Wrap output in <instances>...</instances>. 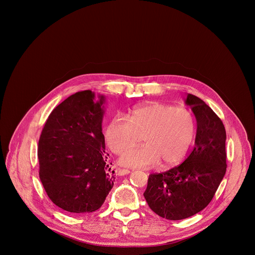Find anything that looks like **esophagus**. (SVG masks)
Segmentation results:
<instances>
[{"mask_svg": "<svg viewBox=\"0 0 255 255\" xmlns=\"http://www.w3.org/2000/svg\"><path fill=\"white\" fill-rule=\"evenodd\" d=\"M116 172H117L118 175H126V174H128L130 172V170L124 169V168H119V169L116 170Z\"/></svg>", "mask_w": 255, "mask_h": 255, "instance_id": "obj_1", "label": "esophagus"}]
</instances>
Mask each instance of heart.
<instances>
[{"instance_id": "heart-1", "label": "heart", "mask_w": 255, "mask_h": 255, "mask_svg": "<svg viewBox=\"0 0 255 255\" xmlns=\"http://www.w3.org/2000/svg\"><path fill=\"white\" fill-rule=\"evenodd\" d=\"M196 124L192 113L184 108L163 103H150L134 108L128 119L117 115L106 126L105 139L115 154L123 152L141 135L144 144L120 158V164L142 168L178 162L188 152L195 137Z\"/></svg>"}]
</instances>
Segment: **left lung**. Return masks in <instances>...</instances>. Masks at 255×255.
Returning a JSON list of instances; mask_svg holds the SVG:
<instances>
[{
    "mask_svg": "<svg viewBox=\"0 0 255 255\" xmlns=\"http://www.w3.org/2000/svg\"><path fill=\"white\" fill-rule=\"evenodd\" d=\"M186 104L197 119L195 147L181 164L150 174L143 194L149 208L168 220H183L205 209L227 167L223 122L203 100L192 94H188Z\"/></svg>",
    "mask_w": 255,
    "mask_h": 255,
    "instance_id": "8db88e82",
    "label": "left lung"
}]
</instances>
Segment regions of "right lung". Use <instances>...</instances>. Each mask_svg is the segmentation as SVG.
Masks as SVG:
<instances>
[{
    "mask_svg": "<svg viewBox=\"0 0 255 255\" xmlns=\"http://www.w3.org/2000/svg\"><path fill=\"white\" fill-rule=\"evenodd\" d=\"M105 97L90 90L60 103L38 142L39 177L57 207L72 214L97 211L114 186L102 132ZM114 173V171H113Z\"/></svg>",
    "mask_w": 255,
    "mask_h": 255,
    "instance_id": "1",
    "label": "right lung"
}]
</instances>
